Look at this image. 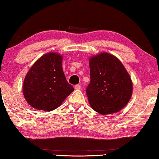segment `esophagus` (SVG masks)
Masks as SVG:
<instances>
[{"label": "esophagus", "instance_id": "esophagus-1", "mask_svg": "<svg viewBox=\"0 0 159 159\" xmlns=\"http://www.w3.org/2000/svg\"><path fill=\"white\" fill-rule=\"evenodd\" d=\"M74 88H75V89H76V90H79V89H80V85H79V84L75 85V86H74Z\"/></svg>", "mask_w": 159, "mask_h": 159}]
</instances>
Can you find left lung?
<instances>
[{"label":"left lung","mask_w":159,"mask_h":159,"mask_svg":"<svg viewBox=\"0 0 159 159\" xmlns=\"http://www.w3.org/2000/svg\"><path fill=\"white\" fill-rule=\"evenodd\" d=\"M91 81L86 95L93 109L102 115L116 113L131 99L133 84L124 65L107 53L92 57L89 61Z\"/></svg>","instance_id":"obj_1"}]
</instances>
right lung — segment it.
I'll return each mask as SVG.
<instances>
[{
	"label": "right lung",
	"mask_w": 159,
	"mask_h": 159,
	"mask_svg": "<svg viewBox=\"0 0 159 159\" xmlns=\"http://www.w3.org/2000/svg\"><path fill=\"white\" fill-rule=\"evenodd\" d=\"M62 58L58 53H46L28 72L23 92L25 100L33 108L53 111L74 91L63 71Z\"/></svg>",
	"instance_id": "right-lung-1"
}]
</instances>
